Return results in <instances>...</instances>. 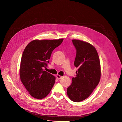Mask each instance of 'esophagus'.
<instances>
[{
    "instance_id": "34e87169",
    "label": "esophagus",
    "mask_w": 122,
    "mask_h": 122,
    "mask_svg": "<svg viewBox=\"0 0 122 122\" xmlns=\"http://www.w3.org/2000/svg\"><path fill=\"white\" fill-rule=\"evenodd\" d=\"M56 77L58 80H59V79H60L62 77V76H59V75H57L56 76Z\"/></svg>"
}]
</instances>
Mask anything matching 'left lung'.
Listing matches in <instances>:
<instances>
[{"label": "left lung", "instance_id": "1", "mask_svg": "<svg viewBox=\"0 0 122 122\" xmlns=\"http://www.w3.org/2000/svg\"><path fill=\"white\" fill-rule=\"evenodd\" d=\"M76 54L75 66L78 68L76 77L72 78L67 95L73 102H81L90 96L98 85L101 71L99 57L96 48L82 41L72 40Z\"/></svg>", "mask_w": 122, "mask_h": 122}]
</instances>
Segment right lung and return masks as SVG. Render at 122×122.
<instances>
[{
    "instance_id": "right-lung-1",
    "label": "right lung",
    "mask_w": 122,
    "mask_h": 122,
    "mask_svg": "<svg viewBox=\"0 0 122 122\" xmlns=\"http://www.w3.org/2000/svg\"><path fill=\"white\" fill-rule=\"evenodd\" d=\"M63 41L35 40L23 51L20 69V80L29 94L36 99L45 98L55 83V76L43 69L49 63L52 51Z\"/></svg>"
}]
</instances>
